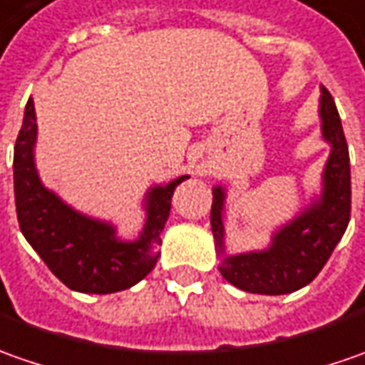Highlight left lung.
<instances>
[{
    "mask_svg": "<svg viewBox=\"0 0 365 365\" xmlns=\"http://www.w3.org/2000/svg\"><path fill=\"white\" fill-rule=\"evenodd\" d=\"M319 117L325 141L331 143V153L323 170V192L313 206L305 207L295 220L289 222L272 236V245L260 252L224 255V187H214L210 224L222 262V277L258 295H287L309 284L325 262L333 248L341 240L349 224L351 212V173L349 151L341 119L329 91L321 88Z\"/></svg>",
    "mask_w": 365,
    "mask_h": 365,
    "instance_id": "8db88e82",
    "label": "left lung"
}]
</instances>
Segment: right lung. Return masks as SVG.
Masks as SVG:
<instances>
[{
    "mask_svg": "<svg viewBox=\"0 0 365 365\" xmlns=\"http://www.w3.org/2000/svg\"><path fill=\"white\" fill-rule=\"evenodd\" d=\"M36 131L30 98L14 147L16 212L26 240L72 291L107 295L139 283L158 262L153 246L161 242L159 234L170 218L171 195L187 175L149 190L143 232L133 242H123L115 236V226L82 216L42 185L34 165Z\"/></svg>",
    "mask_w": 365,
    "mask_h": 365,
    "instance_id": "right-lung-1",
    "label": "right lung"
}]
</instances>
